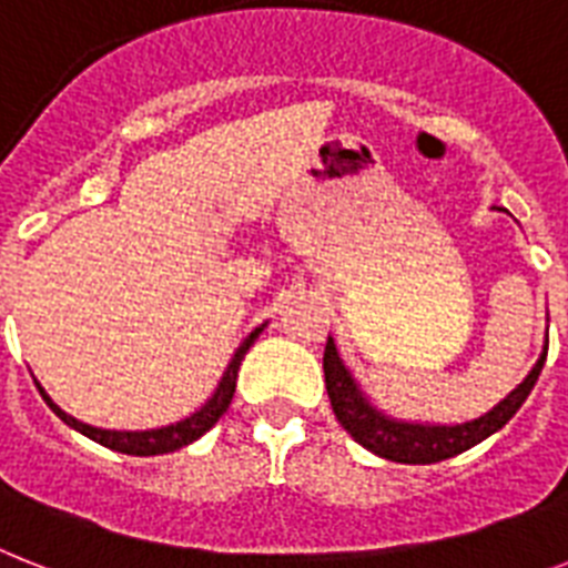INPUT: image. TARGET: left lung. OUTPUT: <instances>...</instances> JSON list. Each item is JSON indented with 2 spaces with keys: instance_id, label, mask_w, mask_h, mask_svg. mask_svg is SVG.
<instances>
[{
  "instance_id": "8db88e82",
  "label": "left lung",
  "mask_w": 568,
  "mask_h": 568,
  "mask_svg": "<svg viewBox=\"0 0 568 568\" xmlns=\"http://www.w3.org/2000/svg\"><path fill=\"white\" fill-rule=\"evenodd\" d=\"M548 344L542 349L539 362L534 364V371L525 376V382L516 390H510L493 412L484 417L460 423V426H419V423H399V419L385 417L376 412L367 399L362 396L358 385L347 373L344 362L338 358L335 341L326 338L324 349V379L326 394H329L332 412L338 417V423L347 428L353 440L371 449L379 458L396 460V464H437L452 455L467 452L469 446L481 444L484 437H490L493 432H499L516 412L519 405L528 399L531 388L537 385L539 371L546 364Z\"/></svg>"
}]
</instances>
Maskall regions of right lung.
<instances>
[{
    "label": "right lung",
    "mask_w": 568,
    "mask_h": 568,
    "mask_svg": "<svg viewBox=\"0 0 568 568\" xmlns=\"http://www.w3.org/2000/svg\"><path fill=\"white\" fill-rule=\"evenodd\" d=\"M260 329H253L247 338H244L242 347L236 349V356H233V362H230L227 373L221 376L219 388H215V394H212L210 403L201 408V412H195L192 417L180 419V423H174V426H165V428H151V432H110V428H95V426H87V423H81V419L69 417L67 412H60L58 405L49 399V396L43 394V399L49 403V408H52L54 414H58L67 426H72L75 432H81V435H87L90 440H95V444L108 446V449H116V452H124V455H140V458H145V455H165V452H174V449H183V446H189L192 440H197V437L204 435V432H210L215 423H219V417L230 408V403H233V394H236V376H239V364H242L244 353L251 349V344L256 338H260Z\"/></svg>",
    "instance_id": "obj_1"
}]
</instances>
